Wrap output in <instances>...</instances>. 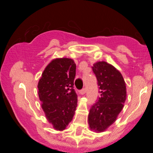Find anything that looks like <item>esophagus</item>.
Returning a JSON list of instances; mask_svg holds the SVG:
<instances>
[{
  "label": "esophagus",
  "instance_id": "obj_1",
  "mask_svg": "<svg viewBox=\"0 0 153 153\" xmlns=\"http://www.w3.org/2000/svg\"><path fill=\"white\" fill-rule=\"evenodd\" d=\"M86 89H85V88H84V89H81V92H80V93H81V95H84V94L86 93Z\"/></svg>",
  "mask_w": 153,
  "mask_h": 153
}]
</instances>
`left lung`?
I'll list each match as a JSON object with an SVG mask.
<instances>
[{
  "mask_svg": "<svg viewBox=\"0 0 153 153\" xmlns=\"http://www.w3.org/2000/svg\"><path fill=\"white\" fill-rule=\"evenodd\" d=\"M101 96L91 107L88 116L89 129L96 132L106 130L116 121L126 99V83L121 72L106 61L93 64Z\"/></svg>",
  "mask_w": 153,
  "mask_h": 153,
  "instance_id": "left-lung-1",
  "label": "left lung"
}]
</instances>
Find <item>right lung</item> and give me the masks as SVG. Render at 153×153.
I'll return each mask as SVG.
<instances>
[{"instance_id": "1", "label": "right lung", "mask_w": 153, "mask_h": 153, "mask_svg": "<svg viewBox=\"0 0 153 153\" xmlns=\"http://www.w3.org/2000/svg\"><path fill=\"white\" fill-rule=\"evenodd\" d=\"M76 65L72 59L52 60L38 84V96L47 121L58 131L71 122L77 107L78 96L73 89Z\"/></svg>"}]
</instances>
